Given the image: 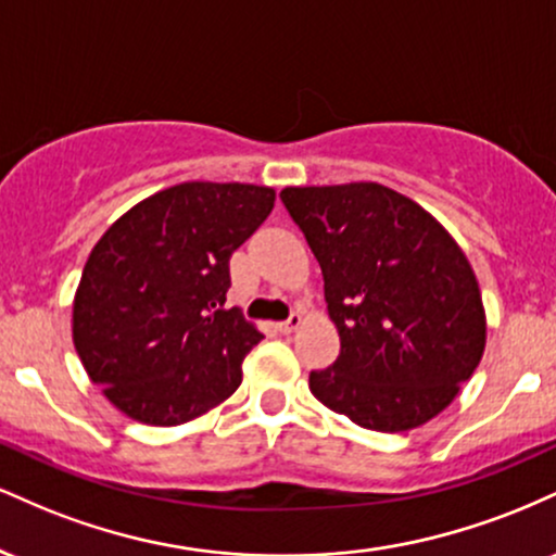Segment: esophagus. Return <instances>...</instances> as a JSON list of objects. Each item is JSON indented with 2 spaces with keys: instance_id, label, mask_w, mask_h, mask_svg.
<instances>
[{
  "instance_id": "1",
  "label": "esophagus",
  "mask_w": 556,
  "mask_h": 556,
  "mask_svg": "<svg viewBox=\"0 0 556 556\" xmlns=\"http://www.w3.org/2000/svg\"><path fill=\"white\" fill-rule=\"evenodd\" d=\"M300 327H303V314H292L287 321L279 324V331H282V334H292V331Z\"/></svg>"
}]
</instances>
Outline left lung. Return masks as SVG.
<instances>
[{
  "label": "left lung",
  "mask_w": 556,
  "mask_h": 556,
  "mask_svg": "<svg viewBox=\"0 0 556 556\" xmlns=\"http://www.w3.org/2000/svg\"><path fill=\"white\" fill-rule=\"evenodd\" d=\"M324 274L340 355L308 387L371 431L429 424L457 397L486 348L473 266L433 216L379 182L285 188Z\"/></svg>",
  "instance_id": "left-lung-1"
}]
</instances>
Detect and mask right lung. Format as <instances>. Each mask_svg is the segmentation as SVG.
<instances>
[{
    "mask_svg": "<svg viewBox=\"0 0 556 556\" xmlns=\"http://www.w3.org/2000/svg\"><path fill=\"white\" fill-rule=\"evenodd\" d=\"M274 188L180 182L101 235L73 300V342L101 394L149 426L188 424L242 381L261 331L225 308L229 256L264 225Z\"/></svg>",
    "mask_w": 556,
    "mask_h": 556,
    "instance_id": "1",
    "label": "right lung"
}]
</instances>
